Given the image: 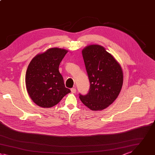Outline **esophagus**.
<instances>
[{
    "label": "esophagus",
    "mask_w": 155,
    "mask_h": 155,
    "mask_svg": "<svg viewBox=\"0 0 155 155\" xmlns=\"http://www.w3.org/2000/svg\"><path fill=\"white\" fill-rule=\"evenodd\" d=\"M71 93H73V94H75V93L76 92V89L75 88H72L71 89Z\"/></svg>",
    "instance_id": "obj_1"
}]
</instances>
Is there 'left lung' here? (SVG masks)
Wrapping results in <instances>:
<instances>
[{"mask_svg": "<svg viewBox=\"0 0 155 155\" xmlns=\"http://www.w3.org/2000/svg\"><path fill=\"white\" fill-rule=\"evenodd\" d=\"M82 54L90 85L89 92L80 94L82 103L91 110L107 108L118 97L123 82L122 68L103 46L90 45Z\"/></svg>", "mask_w": 155, "mask_h": 155, "instance_id": "1", "label": "left lung"}]
</instances>
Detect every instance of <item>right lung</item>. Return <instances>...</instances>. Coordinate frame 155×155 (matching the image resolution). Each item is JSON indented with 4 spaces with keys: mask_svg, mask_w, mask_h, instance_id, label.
I'll return each mask as SVG.
<instances>
[{
    "mask_svg": "<svg viewBox=\"0 0 155 155\" xmlns=\"http://www.w3.org/2000/svg\"><path fill=\"white\" fill-rule=\"evenodd\" d=\"M67 52L65 49L52 48L30 61L25 74V86L30 98L38 106L53 107L71 92L65 87L58 70Z\"/></svg>",
    "mask_w": 155,
    "mask_h": 155,
    "instance_id": "add662e5",
    "label": "right lung"
}]
</instances>
